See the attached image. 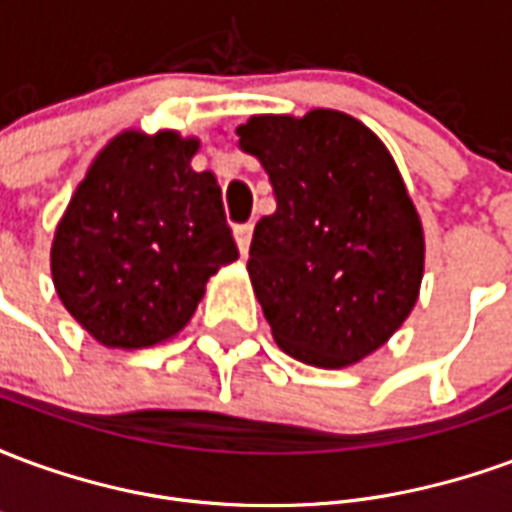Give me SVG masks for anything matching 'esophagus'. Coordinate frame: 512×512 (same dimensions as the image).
<instances>
[{
  "label": "esophagus",
  "instance_id": "34e87169",
  "mask_svg": "<svg viewBox=\"0 0 512 512\" xmlns=\"http://www.w3.org/2000/svg\"><path fill=\"white\" fill-rule=\"evenodd\" d=\"M235 244L241 255H249V244H252V224H235Z\"/></svg>",
  "mask_w": 512,
  "mask_h": 512
}]
</instances>
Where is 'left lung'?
I'll list each match as a JSON object with an SVG mask.
<instances>
[{
  "mask_svg": "<svg viewBox=\"0 0 512 512\" xmlns=\"http://www.w3.org/2000/svg\"><path fill=\"white\" fill-rule=\"evenodd\" d=\"M235 134L277 200L246 263L274 340L304 365L365 359L414 310L425 268L422 222L389 150L334 109L249 117Z\"/></svg>",
  "mask_w": 512,
  "mask_h": 512,
  "instance_id": "obj_1",
  "label": "left lung"
}]
</instances>
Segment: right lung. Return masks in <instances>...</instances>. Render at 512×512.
Instances as JSON below:
<instances>
[{"label": "right lung", "mask_w": 512, "mask_h": 512, "mask_svg": "<svg viewBox=\"0 0 512 512\" xmlns=\"http://www.w3.org/2000/svg\"><path fill=\"white\" fill-rule=\"evenodd\" d=\"M197 139L123 131L95 156L51 244L57 296L106 348L164 343L189 323L205 282L238 257Z\"/></svg>", "instance_id": "obj_1"}]
</instances>
